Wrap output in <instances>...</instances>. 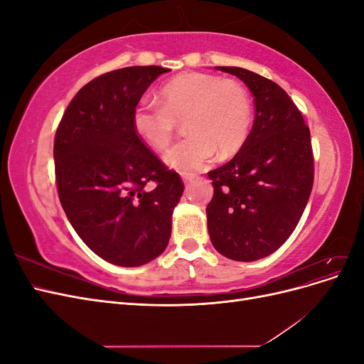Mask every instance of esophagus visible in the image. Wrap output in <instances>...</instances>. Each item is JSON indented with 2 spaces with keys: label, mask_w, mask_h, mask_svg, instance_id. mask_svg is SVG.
<instances>
[{
  "label": "esophagus",
  "mask_w": 364,
  "mask_h": 364,
  "mask_svg": "<svg viewBox=\"0 0 364 364\" xmlns=\"http://www.w3.org/2000/svg\"><path fill=\"white\" fill-rule=\"evenodd\" d=\"M194 178H196V174H193V173H182V181H183L185 183L191 182Z\"/></svg>",
  "instance_id": "1"
}]
</instances>
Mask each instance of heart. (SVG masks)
Instances as JSON below:
<instances>
[{"label":"heart","instance_id":"1","mask_svg":"<svg viewBox=\"0 0 364 364\" xmlns=\"http://www.w3.org/2000/svg\"><path fill=\"white\" fill-rule=\"evenodd\" d=\"M159 103L139 102L132 112V124L149 147L162 151L183 123L188 136L164 158L171 168L196 170L215 151L220 158L232 156L249 136L252 100L246 87L235 80L183 73L161 87Z\"/></svg>","mask_w":364,"mask_h":364}]
</instances>
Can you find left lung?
<instances>
[{
  "label": "left lung",
  "mask_w": 364,
  "mask_h": 364,
  "mask_svg": "<svg viewBox=\"0 0 364 364\" xmlns=\"http://www.w3.org/2000/svg\"><path fill=\"white\" fill-rule=\"evenodd\" d=\"M243 80L255 102L245 146L208 176L206 206L213 246L235 261H257L279 249L299 223L313 190L310 129L279 85L237 67H217Z\"/></svg>",
  "instance_id": "1"
}]
</instances>
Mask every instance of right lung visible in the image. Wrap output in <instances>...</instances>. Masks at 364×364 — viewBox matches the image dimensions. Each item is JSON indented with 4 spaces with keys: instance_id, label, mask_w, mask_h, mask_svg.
I'll return each mask as SVG.
<instances>
[{
    "instance_id": "1",
    "label": "right lung",
    "mask_w": 364,
    "mask_h": 364,
    "mask_svg": "<svg viewBox=\"0 0 364 364\" xmlns=\"http://www.w3.org/2000/svg\"><path fill=\"white\" fill-rule=\"evenodd\" d=\"M170 70L129 67L95 77L65 111L54 138L59 200L83 243L105 261L138 267L168 245L171 214L183 193L135 134L132 112ZM149 181L153 191L145 188Z\"/></svg>"
}]
</instances>
